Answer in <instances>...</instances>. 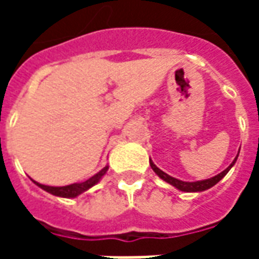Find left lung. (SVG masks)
<instances>
[{"instance_id": "obj_1", "label": "left lung", "mask_w": 259, "mask_h": 259, "mask_svg": "<svg viewBox=\"0 0 259 259\" xmlns=\"http://www.w3.org/2000/svg\"><path fill=\"white\" fill-rule=\"evenodd\" d=\"M240 152V150H239ZM237 157H239V154L236 155V158L233 159V162L229 165L228 168L225 169L223 172H221L219 175H217V176H213V178H209V179H205V180H197V182H183V180H179L176 179V178H172V176H169L168 174H165L163 170H161V169L158 168L155 163L152 162L151 158H150V165H151L152 170L155 172V174L161 178L162 180H165L166 183H169V185H172L174 187H176L178 190L180 191H185V193H200V191H205L208 190V189H211L212 186H215L218 183V182H221V180L226 176V174H228L229 170L232 169V166H233L234 163H236V161H237Z\"/></svg>"}]
</instances>
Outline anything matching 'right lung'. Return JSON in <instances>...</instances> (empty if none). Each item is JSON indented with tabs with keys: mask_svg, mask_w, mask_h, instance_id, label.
Segmentation results:
<instances>
[{
	"mask_svg": "<svg viewBox=\"0 0 259 259\" xmlns=\"http://www.w3.org/2000/svg\"><path fill=\"white\" fill-rule=\"evenodd\" d=\"M108 170V165L107 166H104V168L96 174L94 176H91L90 179H87L85 182H81V183H73V185H68V186H62V187H55V186H46L41 185V183H38L36 180H33L34 182V185H37L40 189L42 190H46L47 193L53 195H57V197H64V198H74V197H77L81 193H84L89 189H91L93 186H96L100 180L102 179V176L107 174Z\"/></svg>",
	"mask_w": 259,
	"mask_h": 259,
	"instance_id": "1",
	"label": "right lung"
}]
</instances>
